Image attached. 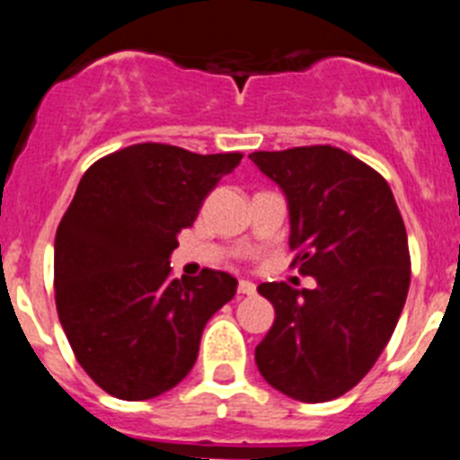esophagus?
Masks as SVG:
<instances>
[{
    "label": "esophagus",
    "mask_w": 460,
    "mask_h": 460,
    "mask_svg": "<svg viewBox=\"0 0 460 460\" xmlns=\"http://www.w3.org/2000/svg\"><path fill=\"white\" fill-rule=\"evenodd\" d=\"M237 292L239 295H255V286L251 283V280H239Z\"/></svg>",
    "instance_id": "esophagus-1"
}]
</instances>
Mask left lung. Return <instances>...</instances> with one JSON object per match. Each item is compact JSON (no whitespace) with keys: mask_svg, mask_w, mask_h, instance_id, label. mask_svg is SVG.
<instances>
[{"mask_svg":"<svg viewBox=\"0 0 460 460\" xmlns=\"http://www.w3.org/2000/svg\"><path fill=\"white\" fill-rule=\"evenodd\" d=\"M290 209L292 265L313 290L260 283L276 320L255 348L271 387L324 403L350 392L392 339L410 288L403 218L380 172L332 145L253 152Z\"/></svg>","mask_w":460,"mask_h":460,"instance_id":"1","label":"left lung"}]
</instances>
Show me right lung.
<instances>
[{
  "label": "right lung",
  "mask_w": 460,
  "mask_h": 460,
  "mask_svg": "<svg viewBox=\"0 0 460 460\" xmlns=\"http://www.w3.org/2000/svg\"><path fill=\"white\" fill-rule=\"evenodd\" d=\"M239 161L140 142L83 174L57 227L55 302L75 359L110 396L147 401L180 385L207 320L237 292L226 271L172 279L170 253Z\"/></svg>",
  "instance_id": "1"
}]
</instances>
